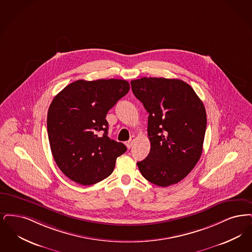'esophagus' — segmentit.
Returning a JSON list of instances; mask_svg holds the SVG:
<instances>
[{
	"label": "esophagus",
	"mask_w": 252,
	"mask_h": 252,
	"mask_svg": "<svg viewBox=\"0 0 252 252\" xmlns=\"http://www.w3.org/2000/svg\"><path fill=\"white\" fill-rule=\"evenodd\" d=\"M135 139H136V137L134 135H132L131 138H130V140L126 142V146H127L128 149H131V147L132 146V144L134 143V141H135Z\"/></svg>",
	"instance_id": "obj_1"
}]
</instances>
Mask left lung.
<instances>
[{"mask_svg": "<svg viewBox=\"0 0 252 252\" xmlns=\"http://www.w3.org/2000/svg\"><path fill=\"white\" fill-rule=\"evenodd\" d=\"M131 90L149 113V155L137 162L143 177L156 186L178 184L197 164L206 131V111L194 89L179 79L143 77Z\"/></svg>", "mask_w": 252, "mask_h": 252, "instance_id": "8db88e82", "label": "left lung"}]
</instances>
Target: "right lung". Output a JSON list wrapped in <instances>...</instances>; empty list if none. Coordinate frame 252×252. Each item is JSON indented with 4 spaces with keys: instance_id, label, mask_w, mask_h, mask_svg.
Segmentation results:
<instances>
[{
    "instance_id": "add662e5",
    "label": "right lung",
    "mask_w": 252,
    "mask_h": 252,
    "mask_svg": "<svg viewBox=\"0 0 252 252\" xmlns=\"http://www.w3.org/2000/svg\"><path fill=\"white\" fill-rule=\"evenodd\" d=\"M130 90L125 80H78L55 96L48 111L51 151L71 181L91 186L111 175L116 160L127 151L110 139L106 114Z\"/></svg>"
}]
</instances>
